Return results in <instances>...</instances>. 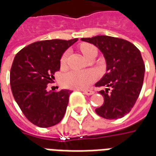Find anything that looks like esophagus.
<instances>
[{
  "label": "esophagus",
  "mask_w": 156,
  "mask_h": 156,
  "mask_svg": "<svg viewBox=\"0 0 156 156\" xmlns=\"http://www.w3.org/2000/svg\"><path fill=\"white\" fill-rule=\"evenodd\" d=\"M83 94L86 95H92L94 94V92L93 91V90H83Z\"/></svg>",
  "instance_id": "1"
}]
</instances>
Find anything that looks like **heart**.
Returning <instances> with one entry per match:
<instances>
[{
    "mask_svg": "<svg viewBox=\"0 0 156 156\" xmlns=\"http://www.w3.org/2000/svg\"><path fill=\"white\" fill-rule=\"evenodd\" d=\"M80 50L86 58L93 53H97V48L90 43H83L80 45ZM69 51H66L62 56L60 63L64 66L68 61ZM96 74L91 70L87 71H79V70H72L66 73L62 77V82L65 87L74 89H86L95 81Z\"/></svg>",
    "mask_w": 156,
    "mask_h": 156,
    "instance_id": "heart-1",
    "label": "heart"
}]
</instances>
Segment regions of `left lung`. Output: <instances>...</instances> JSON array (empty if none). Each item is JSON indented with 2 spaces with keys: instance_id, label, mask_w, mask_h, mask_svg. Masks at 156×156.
I'll list each match as a JSON object with an SVG mask.
<instances>
[{
  "instance_id": "8db88e82",
  "label": "left lung",
  "mask_w": 156,
  "mask_h": 156,
  "mask_svg": "<svg viewBox=\"0 0 156 156\" xmlns=\"http://www.w3.org/2000/svg\"><path fill=\"white\" fill-rule=\"evenodd\" d=\"M102 51L107 65V73L95 84L106 87L98 93L104 96V104L95 109L99 116L117 119L130 112L140 94L144 76L141 53L133 43L108 36L81 38Z\"/></svg>"
}]
</instances>
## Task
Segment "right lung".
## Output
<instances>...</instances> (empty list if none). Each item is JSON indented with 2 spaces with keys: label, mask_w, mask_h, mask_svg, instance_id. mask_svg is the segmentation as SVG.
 <instances>
[{
  "label": "right lung",
  "mask_w": 156,
  "mask_h": 156,
  "mask_svg": "<svg viewBox=\"0 0 156 156\" xmlns=\"http://www.w3.org/2000/svg\"><path fill=\"white\" fill-rule=\"evenodd\" d=\"M78 41L52 39L33 42L17 52L12 62L10 83L16 102L26 118L41 128L58 124L67 109L72 91H47L60 59Z\"/></svg>",
  "instance_id": "1"
}]
</instances>
